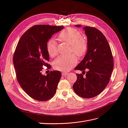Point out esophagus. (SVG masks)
Wrapping results in <instances>:
<instances>
[{"label": "esophagus", "instance_id": "1", "mask_svg": "<svg viewBox=\"0 0 128 128\" xmlns=\"http://www.w3.org/2000/svg\"><path fill=\"white\" fill-rule=\"evenodd\" d=\"M62 76H66V75L68 74V72H63L62 73Z\"/></svg>", "mask_w": 128, "mask_h": 128}]
</instances>
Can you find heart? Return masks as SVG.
<instances>
[{"label": "heart", "mask_w": 128, "mask_h": 128, "mask_svg": "<svg viewBox=\"0 0 128 128\" xmlns=\"http://www.w3.org/2000/svg\"><path fill=\"white\" fill-rule=\"evenodd\" d=\"M82 32L74 28H68L58 34V38L61 42H66L71 45L70 52L79 57L84 56L88 50V42L82 38ZM46 50L49 56L55 57L57 54L56 42L50 39L46 43ZM77 63V58L74 55L60 56L54 61V68L58 71L67 72Z\"/></svg>", "instance_id": "obj_1"}]
</instances>
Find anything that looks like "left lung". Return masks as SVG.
I'll list each match as a JSON object with an SVG mask.
<instances>
[{"label":"left lung","instance_id":"left-lung-1","mask_svg":"<svg viewBox=\"0 0 128 128\" xmlns=\"http://www.w3.org/2000/svg\"><path fill=\"white\" fill-rule=\"evenodd\" d=\"M76 26L80 27L81 25ZM83 29L87 37L88 50L84 58L74 68L82 71V74H76L77 79L73 88L80 97L92 98L100 94L108 85L114 68V60L104 35L94 27L86 26ZM87 68L88 71L83 77L85 73L83 72Z\"/></svg>","mask_w":128,"mask_h":128}]
</instances>
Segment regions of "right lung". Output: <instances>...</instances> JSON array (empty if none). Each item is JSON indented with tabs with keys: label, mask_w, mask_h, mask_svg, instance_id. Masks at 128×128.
Returning <instances> with one entry per match:
<instances>
[{
	"label": "right lung",
	"mask_w": 128,
	"mask_h": 128,
	"mask_svg": "<svg viewBox=\"0 0 128 128\" xmlns=\"http://www.w3.org/2000/svg\"><path fill=\"white\" fill-rule=\"evenodd\" d=\"M63 26L38 24L32 27L21 36L14 54L13 62L16 79L21 88L36 100L47 101L56 92L62 76L58 71H51L46 76L43 66L51 65L46 43L52 36L63 30Z\"/></svg>",
	"instance_id": "add662e5"
}]
</instances>
